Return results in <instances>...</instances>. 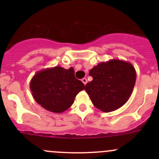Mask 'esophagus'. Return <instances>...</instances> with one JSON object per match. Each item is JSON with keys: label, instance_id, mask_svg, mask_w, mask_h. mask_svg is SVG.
<instances>
[{"label": "esophagus", "instance_id": "esophagus-1", "mask_svg": "<svg viewBox=\"0 0 159 159\" xmlns=\"http://www.w3.org/2000/svg\"><path fill=\"white\" fill-rule=\"evenodd\" d=\"M81 81H82V82L84 83V85H85V84H87V81H87V79H86L85 78H82V79H81Z\"/></svg>", "mask_w": 159, "mask_h": 159}]
</instances>
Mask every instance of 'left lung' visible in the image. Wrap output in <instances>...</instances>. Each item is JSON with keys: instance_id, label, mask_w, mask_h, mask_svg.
Here are the masks:
<instances>
[{"instance_id": "1", "label": "left lung", "mask_w": 159, "mask_h": 159, "mask_svg": "<svg viewBox=\"0 0 159 159\" xmlns=\"http://www.w3.org/2000/svg\"><path fill=\"white\" fill-rule=\"evenodd\" d=\"M93 78L85 91L94 107L104 112L121 108L129 99L136 80V71L129 62L111 60L90 70Z\"/></svg>"}]
</instances>
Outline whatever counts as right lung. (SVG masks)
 Instances as JSON below:
<instances>
[{"mask_svg":"<svg viewBox=\"0 0 159 159\" xmlns=\"http://www.w3.org/2000/svg\"><path fill=\"white\" fill-rule=\"evenodd\" d=\"M30 88L37 103L50 111L61 113L71 106L84 84L75 78L73 68L56 66L36 73Z\"/></svg>","mask_w":159,"mask_h":159,"instance_id":"right-lung-1","label":"right lung"}]
</instances>
